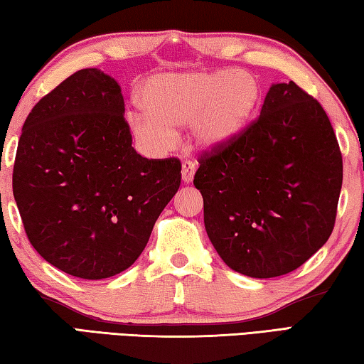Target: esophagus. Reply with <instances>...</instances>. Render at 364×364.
Here are the masks:
<instances>
[{
    "mask_svg": "<svg viewBox=\"0 0 364 364\" xmlns=\"http://www.w3.org/2000/svg\"><path fill=\"white\" fill-rule=\"evenodd\" d=\"M194 173H196V164L183 162V165H181V180H183L184 184L193 183Z\"/></svg>",
    "mask_w": 364,
    "mask_h": 364,
    "instance_id": "obj_1",
    "label": "esophagus"
}]
</instances>
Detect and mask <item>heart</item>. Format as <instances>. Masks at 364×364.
Instances as JSON below:
<instances>
[{
    "label": "heart",
    "instance_id": "obj_1",
    "mask_svg": "<svg viewBox=\"0 0 364 364\" xmlns=\"http://www.w3.org/2000/svg\"><path fill=\"white\" fill-rule=\"evenodd\" d=\"M260 101V86L244 70L167 73L147 82L144 112L128 115V128L149 154L176 143L178 128L189 125L196 149L217 152L231 146L249 125Z\"/></svg>",
    "mask_w": 364,
    "mask_h": 364
}]
</instances>
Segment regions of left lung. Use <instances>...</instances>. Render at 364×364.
<instances>
[{
    "instance_id": "1",
    "label": "left lung",
    "mask_w": 364,
    "mask_h": 364,
    "mask_svg": "<svg viewBox=\"0 0 364 364\" xmlns=\"http://www.w3.org/2000/svg\"><path fill=\"white\" fill-rule=\"evenodd\" d=\"M199 164L207 236L237 273H291L334 230L342 154L321 104L294 82L271 85L260 117Z\"/></svg>"
}]
</instances>
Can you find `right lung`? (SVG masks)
<instances>
[{
  "label": "right lung",
  "instance_id": "1",
  "mask_svg": "<svg viewBox=\"0 0 364 364\" xmlns=\"http://www.w3.org/2000/svg\"><path fill=\"white\" fill-rule=\"evenodd\" d=\"M123 114L115 78L78 70L35 104L17 146L12 193L28 241L82 279L130 268L181 183L180 160L134 151Z\"/></svg>",
  "mask_w": 364,
  "mask_h": 364
}]
</instances>
